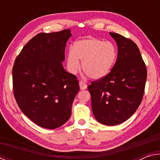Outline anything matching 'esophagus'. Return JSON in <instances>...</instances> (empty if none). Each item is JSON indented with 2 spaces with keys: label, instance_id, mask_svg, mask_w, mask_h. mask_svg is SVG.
Instances as JSON below:
<instances>
[{
  "label": "esophagus",
  "instance_id": "1",
  "mask_svg": "<svg viewBox=\"0 0 160 160\" xmlns=\"http://www.w3.org/2000/svg\"><path fill=\"white\" fill-rule=\"evenodd\" d=\"M79 85H80V88L81 90H85V89L87 88V86H88L87 85V84L82 80H80L79 82Z\"/></svg>",
  "mask_w": 160,
  "mask_h": 160
}]
</instances>
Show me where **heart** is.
I'll list each match as a JSON object with an SVG mask.
<instances>
[{
    "mask_svg": "<svg viewBox=\"0 0 160 160\" xmlns=\"http://www.w3.org/2000/svg\"><path fill=\"white\" fill-rule=\"evenodd\" d=\"M117 58V50L111 42L90 37L75 43L68 53V68L75 74L80 68L91 79L99 80L109 73Z\"/></svg>",
    "mask_w": 160,
    "mask_h": 160,
    "instance_id": "1",
    "label": "heart"
}]
</instances>
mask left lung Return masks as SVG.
I'll return each mask as SVG.
<instances>
[{
    "mask_svg": "<svg viewBox=\"0 0 160 160\" xmlns=\"http://www.w3.org/2000/svg\"><path fill=\"white\" fill-rule=\"evenodd\" d=\"M118 46V56L106 76L88 85L92 109L99 123L115 126L135 112L144 94L147 68L138 46L122 35L109 32Z\"/></svg>",
    "mask_w": 160,
    "mask_h": 160,
    "instance_id": "8db88e82",
    "label": "left lung"
}]
</instances>
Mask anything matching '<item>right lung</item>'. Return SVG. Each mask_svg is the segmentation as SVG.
Returning a JSON list of instances; mask_svg holds the SVG:
<instances>
[{
	"mask_svg": "<svg viewBox=\"0 0 160 160\" xmlns=\"http://www.w3.org/2000/svg\"><path fill=\"white\" fill-rule=\"evenodd\" d=\"M70 29L39 33L27 43L12 68L13 93L24 114L48 129L61 126L71 115L80 90L75 75L64 70Z\"/></svg>",
	"mask_w": 160,
	"mask_h": 160,
	"instance_id": "right-lung-1",
	"label": "right lung"
}]
</instances>
